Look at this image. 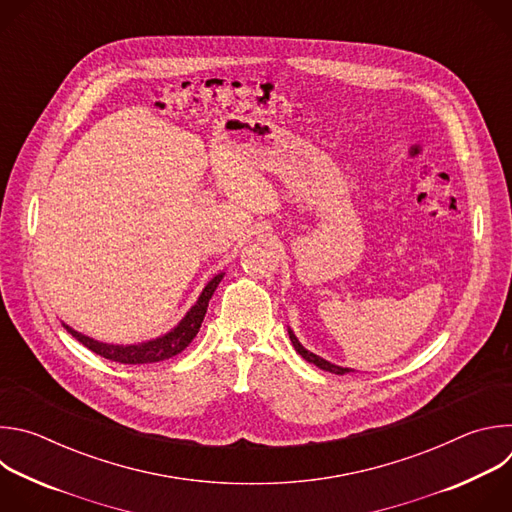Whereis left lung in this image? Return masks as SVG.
I'll use <instances>...</instances> for the list:
<instances>
[{
	"label": "left lung",
	"mask_w": 512,
	"mask_h": 512,
	"mask_svg": "<svg viewBox=\"0 0 512 512\" xmlns=\"http://www.w3.org/2000/svg\"><path fill=\"white\" fill-rule=\"evenodd\" d=\"M289 332V340H291V344H294V348L298 350V354H302L308 362H312V364H316L318 369H322V371H328V373H334V375H344V373H350V369H342V367H336V364H332V362H328V360H324V358H320L318 354H314V352H310V350H306L302 344H300V340L296 338V334L291 332V330H287Z\"/></svg>",
	"instance_id": "8db88e82"
}]
</instances>
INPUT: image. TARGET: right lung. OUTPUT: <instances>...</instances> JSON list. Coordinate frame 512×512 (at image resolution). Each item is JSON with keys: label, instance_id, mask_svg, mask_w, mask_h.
<instances>
[{"label": "right lung", "instance_id": "add662e5", "mask_svg": "<svg viewBox=\"0 0 512 512\" xmlns=\"http://www.w3.org/2000/svg\"><path fill=\"white\" fill-rule=\"evenodd\" d=\"M223 279V273H218L216 277H212L208 281V285L204 287V291L200 294L198 302L192 306V310L184 316V320L168 334H164L162 338H156V340H150V342H141V344H131V346H115V344H103V342H97L77 330H72L70 326L64 324V328L75 336L81 344H85L89 350H93L95 354H101L109 360H115V362H121V364H148V362H158V360H166V358H172L176 354H180L192 340L194 336L198 334L200 330V324L204 320V314H206V308H208V302L214 294L216 285L221 283Z\"/></svg>", "mask_w": 512, "mask_h": 512}]
</instances>
